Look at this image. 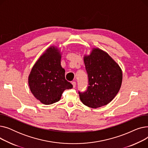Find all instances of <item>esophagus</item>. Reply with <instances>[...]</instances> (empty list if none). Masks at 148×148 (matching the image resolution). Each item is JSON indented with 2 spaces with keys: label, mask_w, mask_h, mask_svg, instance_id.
Returning <instances> with one entry per match:
<instances>
[{
  "label": "esophagus",
  "mask_w": 148,
  "mask_h": 148,
  "mask_svg": "<svg viewBox=\"0 0 148 148\" xmlns=\"http://www.w3.org/2000/svg\"><path fill=\"white\" fill-rule=\"evenodd\" d=\"M72 84H73V88H75V85H76V83H75V82H72Z\"/></svg>",
  "instance_id": "esophagus-1"
}]
</instances>
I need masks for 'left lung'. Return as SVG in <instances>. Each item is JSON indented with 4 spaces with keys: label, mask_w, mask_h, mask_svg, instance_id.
Returning <instances> with one entry per match:
<instances>
[{
    "label": "left lung",
    "mask_w": 148,
    "mask_h": 148,
    "mask_svg": "<svg viewBox=\"0 0 148 148\" xmlns=\"http://www.w3.org/2000/svg\"><path fill=\"white\" fill-rule=\"evenodd\" d=\"M88 77V86L79 91L82 102L88 107L98 108L109 103L118 93L122 81L119 66L105 51L94 49L84 57Z\"/></svg>",
    "instance_id": "8db88e82"
}]
</instances>
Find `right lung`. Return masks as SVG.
Here are the masks:
<instances>
[{"label": "right lung", "mask_w": 148, "mask_h": 148, "mask_svg": "<svg viewBox=\"0 0 148 148\" xmlns=\"http://www.w3.org/2000/svg\"><path fill=\"white\" fill-rule=\"evenodd\" d=\"M60 59L59 50L51 47L39 58L29 74L30 91L44 104L59 101L63 92L73 88L65 79V71L61 66Z\"/></svg>", "instance_id": "1"}]
</instances>
